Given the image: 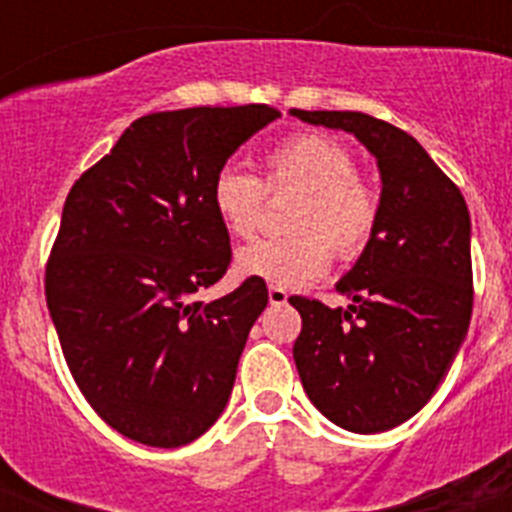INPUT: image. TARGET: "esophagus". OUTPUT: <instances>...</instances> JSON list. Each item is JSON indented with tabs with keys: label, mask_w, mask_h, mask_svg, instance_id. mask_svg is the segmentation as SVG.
<instances>
[{
	"label": "esophagus",
	"mask_w": 512,
	"mask_h": 512,
	"mask_svg": "<svg viewBox=\"0 0 512 512\" xmlns=\"http://www.w3.org/2000/svg\"><path fill=\"white\" fill-rule=\"evenodd\" d=\"M287 289H282V287H274V284H271L269 287V302L271 305H284V302H287Z\"/></svg>",
	"instance_id": "1"
}]
</instances>
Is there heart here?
Returning a JSON list of instances; mask_svg holds the SVG:
<instances>
[{
    "mask_svg": "<svg viewBox=\"0 0 512 512\" xmlns=\"http://www.w3.org/2000/svg\"><path fill=\"white\" fill-rule=\"evenodd\" d=\"M287 228L295 233L241 248L235 269L277 287H300L338 261L361 259L372 246L382 215L379 192L341 140L320 130H300L264 156V176L225 166L212 179V207L233 238L248 241L259 230L266 194L292 192Z\"/></svg>",
    "mask_w": 512,
    "mask_h": 512,
    "instance_id": "obj_1",
    "label": "heart"
}]
</instances>
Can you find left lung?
Segmentation results:
<instances>
[{"instance_id":"1","label":"left lung","mask_w":512,"mask_h":512,"mask_svg":"<svg viewBox=\"0 0 512 512\" xmlns=\"http://www.w3.org/2000/svg\"><path fill=\"white\" fill-rule=\"evenodd\" d=\"M292 115L354 133L377 156L382 215L372 246L338 282L354 300L330 310L289 297L302 315L295 364L312 405L354 433L413 418L454 364L472 318L469 210L413 135L364 112Z\"/></svg>"}]
</instances>
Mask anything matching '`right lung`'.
I'll return each mask as SVG.
<instances>
[{
    "label": "right lung",
    "instance_id": "1",
    "mask_svg": "<svg viewBox=\"0 0 512 512\" xmlns=\"http://www.w3.org/2000/svg\"><path fill=\"white\" fill-rule=\"evenodd\" d=\"M277 115L266 104L143 115L66 197L45 300L76 387L122 436L176 449L228 405L269 289L248 277L194 300L233 261L212 179Z\"/></svg>",
    "mask_w": 512,
    "mask_h": 512
}]
</instances>
